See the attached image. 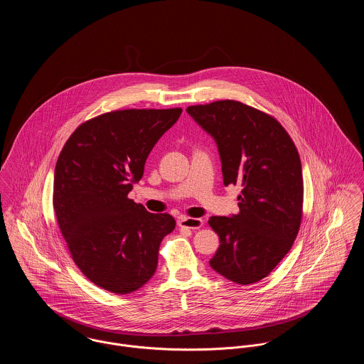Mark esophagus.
I'll use <instances>...</instances> for the list:
<instances>
[{
  "label": "esophagus",
  "mask_w": 364,
  "mask_h": 364,
  "mask_svg": "<svg viewBox=\"0 0 364 364\" xmlns=\"http://www.w3.org/2000/svg\"><path fill=\"white\" fill-rule=\"evenodd\" d=\"M178 225L183 228H191V230H199L203 225L202 218H192V217H181L178 220Z\"/></svg>",
  "instance_id": "1"
}]
</instances>
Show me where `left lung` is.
<instances>
[{
    "label": "left lung",
    "mask_w": 364,
    "mask_h": 364,
    "mask_svg": "<svg viewBox=\"0 0 364 364\" xmlns=\"http://www.w3.org/2000/svg\"><path fill=\"white\" fill-rule=\"evenodd\" d=\"M186 112L214 139L224 186H241L240 213L208 220L220 238L210 266L234 283H257L286 257L300 230L299 151L274 117L248 105L227 100Z\"/></svg>",
    "instance_id": "obj_1"
}]
</instances>
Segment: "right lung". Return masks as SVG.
Masks as SVG:
<instances>
[{
    "mask_svg": "<svg viewBox=\"0 0 364 364\" xmlns=\"http://www.w3.org/2000/svg\"><path fill=\"white\" fill-rule=\"evenodd\" d=\"M182 113L124 109L75 129L54 169L53 208L71 258L97 286L116 294L143 287L156 273L158 251L173 231L169 214L127 198L161 136Z\"/></svg>",
    "mask_w": 364,
    "mask_h": 364,
    "instance_id": "right-lung-1",
    "label": "right lung"
}]
</instances>
